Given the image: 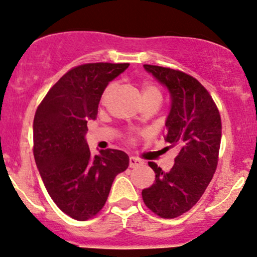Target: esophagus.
I'll return each instance as SVG.
<instances>
[{
  "instance_id": "1",
  "label": "esophagus",
  "mask_w": 257,
  "mask_h": 257,
  "mask_svg": "<svg viewBox=\"0 0 257 257\" xmlns=\"http://www.w3.org/2000/svg\"><path fill=\"white\" fill-rule=\"evenodd\" d=\"M144 162L140 161V159L137 158V157H129V167L131 168H135V167H140L143 166Z\"/></svg>"
}]
</instances>
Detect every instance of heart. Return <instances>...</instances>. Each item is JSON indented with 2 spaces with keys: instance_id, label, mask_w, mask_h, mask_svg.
I'll return each mask as SVG.
<instances>
[{
  "instance_id": "1",
  "label": "heart",
  "mask_w": 257,
  "mask_h": 257,
  "mask_svg": "<svg viewBox=\"0 0 257 257\" xmlns=\"http://www.w3.org/2000/svg\"><path fill=\"white\" fill-rule=\"evenodd\" d=\"M113 89V84H110L106 88L104 94H102V99H105L108 94L111 93V90ZM143 100L144 99H162L161 91L158 90L157 87H155L153 84L145 83L143 85Z\"/></svg>"
}]
</instances>
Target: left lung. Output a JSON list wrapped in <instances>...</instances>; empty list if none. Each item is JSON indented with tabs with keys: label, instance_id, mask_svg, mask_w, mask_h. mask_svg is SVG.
<instances>
[{
	"label": "left lung",
	"instance_id": "obj_1",
	"mask_svg": "<svg viewBox=\"0 0 257 257\" xmlns=\"http://www.w3.org/2000/svg\"><path fill=\"white\" fill-rule=\"evenodd\" d=\"M170 95L166 143L179 150L169 172L153 162L155 184L143 190L146 206L158 216L173 219L190 210L205 192L217 167L221 118L213 98L202 84L181 71L144 65Z\"/></svg>",
	"mask_w": 257,
	"mask_h": 257
}]
</instances>
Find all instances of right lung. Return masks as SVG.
I'll list each match as a JSON object with an SVG mask.
<instances>
[{"label": "right lung", "instance_id": "add662e5", "mask_svg": "<svg viewBox=\"0 0 257 257\" xmlns=\"http://www.w3.org/2000/svg\"><path fill=\"white\" fill-rule=\"evenodd\" d=\"M129 64H84L65 73L47 93L34 119V156L49 196L72 219L93 217L107 200L112 182L129 166L119 150L91 155L85 134L105 88Z\"/></svg>", "mask_w": 257, "mask_h": 257}]
</instances>
